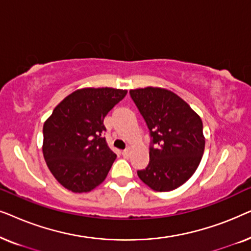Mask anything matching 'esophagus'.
Here are the masks:
<instances>
[{"label":"esophagus","mask_w":251,"mask_h":251,"mask_svg":"<svg viewBox=\"0 0 251 251\" xmlns=\"http://www.w3.org/2000/svg\"><path fill=\"white\" fill-rule=\"evenodd\" d=\"M122 155L125 157H128L130 155V149H126L125 151L122 152Z\"/></svg>","instance_id":"1"}]
</instances>
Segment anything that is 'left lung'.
<instances>
[{
	"label": "left lung",
	"mask_w": 251,
	"mask_h": 251,
	"mask_svg": "<svg viewBox=\"0 0 251 251\" xmlns=\"http://www.w3.org/2000/svg\"><path fill=\"white\" fill-rule=\"evenodd\" d=\"M130 96L152 137L150 163L137 171L138 177L154 191H173L190 179L201 162L205 145L202 120L167 89H135Z\"/></svg>",
	"instance_id": "8db88e82"
}]
</instances>
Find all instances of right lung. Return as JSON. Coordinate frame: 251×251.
Listing matches in <instances>:
<instances>
[{
	"mask_svg": "<svg viewBox=\"0 0 251 251\" xmlns=\"http://www.w3.org/2000/svg\"><path fill=\"white\" fill-rule=\"evenodd\" d=\"M126 95V90L107 87L78 89L44 122V160L65 188L85 193L105 180L116 154L102 137L104 119Z\"/></svg>",
	"mask_w": 251,
	"mask_h": 251,
	"instance_id": "right-lung-1",
	"label": "right lung"
}]
</instances>
